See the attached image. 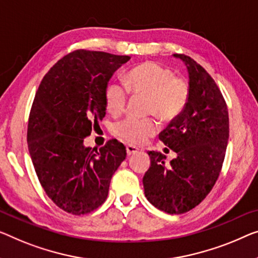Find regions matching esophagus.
<instances>
[{"label": "esophagus", "instance_id": "esophagus-1", "mask_svg": "<svg viewBox=\"0 0 258 258\" xmlns=\"http://www.w3.org/2000/svg\"><path fill=\"white\" fill-rule=\"evenodd\" d=\"M138 152H139V148L134 147V146H126V153H127V155L131 156V155H134V154H137Z\"/></svg>", "mask_w": 258, "mask_h": 258}]
</instances>
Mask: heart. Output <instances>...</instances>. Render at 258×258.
<instances>
[{"label":"heart","instance_id":"1","mask_svg":"<svg viewBox=\"0 0 258 258\" xmlns=\"http://www.w3.org/2000/svg\"><path fill=\"white\" fill-rule=\"evenodd\" d=\"M131 91L149 97L148 113L162 120H171L178 116L189 99V87L182 79L175 78L174 72L156 62H145L134 67L126 75ZM128 89L116 81L107 83L104 101L107 111L118 114L125 109ZM159 124L154 119L126 118L114 124L113 132L131 145H142L155 136Z\"/></svg>","mask_w":258,"mask_h":258}]
</instances>
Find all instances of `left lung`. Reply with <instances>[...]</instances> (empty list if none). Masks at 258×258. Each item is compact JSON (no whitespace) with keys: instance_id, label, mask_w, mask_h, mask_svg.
Segmentation results:
<instances>
[{"instance_id":"8db88e82","label":"left lung","mask_w":258,"mask_h":258,"mask_svg":"<svg viewBox=\"0 0 258 258\" xmlns=\"http://www.w3.org/2000/svg\"><path fill=\"white\" fill-rule=\"evenodd\" d=\"M174 56L186 67L189 99L159 139L177 156L166 166L164 155L148 152L151 166L142 183L152 205L182 214L202 203L217 182L228 144L229 119L221 91L209 73L190 56Z\"/></svg>"}]
</instances>
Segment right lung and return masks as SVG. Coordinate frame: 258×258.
Wrapping results in <instances>:
<instances>
[{
  "instance_id": "right-lung-1",
  "label": "right lung",
  "mask_w": 258,
  "mask_h": 258,
  "mask_svg": "<svg viewBox=\"0 0 258 258\" xmlns=\"http://www.w3.org/2000/svg\"><path fill=\"white\" fill-rule=\"evenodd\" d=\"M130 59L79 49L57 61L36 92L28 125L30 156L46 195L71 214L90 213L105 202L126 157L116 139L97 149L84 146V138L104 118L105 87Z\"/></svg>"
}]
</instances>
